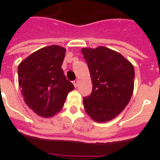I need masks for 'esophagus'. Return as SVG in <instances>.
Masks as SVG:
<instances>
[{
  "mask_svg": "<svg viewBox=\"0 0 160 160\" xmlns=\"http://www.w3.org/2000/svg\"><path fill=\"white\" fill-rule=\"evenodd\" d=\"M78 80H75V81L73 82V86H74V87H78Z\"/></svg>",
  "mask_w": 160,
  "mask_h": 160,
  "instance_id": "34e87169",
  "label": "esophagus"
}]
</instances>
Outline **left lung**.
Segmentation results:
<instances>
[{
    "instance_id": "8db88e82",
    "label": "left lung",
    "mask_w": 160,
    "mask_h": 160,
    "mask_svg": "<svg viewBox=\"0 0 160 160\" xmlns=\"http://www.w3.org/2000/svg\"><path fill=\"white\" fill-rule=\"evenodd\" d=\"M93 84L83 98L86 112L98 122L113 119L124 110L134 90V66L122 54L107 47L82 49Z\"/></svg>"
}]
</instances>
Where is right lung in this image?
<instances>
[{"label": "right lung", "mask_w": 160, "mask_h": 160, "mask_svg": "<svg viewBox=\"0 0 160 160\" xmlns=\"http://www.w3.org/2000/svg\"><path fill=\"white\" fill-rule=\"evenodd\" d=\"M66 49L50 46L38 49L18 66V83L26 105L33 112L49 118L63 107L73 85L62 69Z\"/></svg>", "instance_id": "right-lung-1"}]
</instances>
